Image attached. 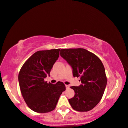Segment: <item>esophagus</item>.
Returning a JSON list of instances; mask_svg holds the SVG:
<instances>
[{
	"label": "esophagus",
	"instance_id": "1",
	"mask_svg": "<svg viewBox=\"0 0 128 128\" xmlns=\"http://www.w3.org/2000/svg\"><path fill=\"white\" fill-rule=\"evenodd\" d=\"M66 89H68V88H69V85H66Z\"/></svg>",
	"mask_w": 128,
	"mask_h": 128
}]
</instances>
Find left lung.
I'll list each match as a JSON object with an SVG mask.
<instances>
[{
    "label": "left lung",
    "instance_id": "left-lung-1",
    "mask_svg": "<svg viewBox=\"0 0 128 128\" xmlns=\"http://www.w3.org/2000/svg\"><path fill=\"white\" fill-rule=\"evenodd\" d=\"M60 56L72 69L73 77H80L81 84L72 86L74 96L69 99L73 110L86 112L100 102L107 85L104 67L99 58L84 48L62 49Z\"/></svg>",
    "mask_w": 128,
    "mask_h": 128
}]
</instances>
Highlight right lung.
Instances as JSON below:
<instances>
[{
	"instance_id": "add662e5",
	"label": "right lung",
	"mask_w": 128,
	"mask_h": 128,
	"mask_svg": "<svg viewBox=\"0 0 128 128\" xmlns=\"http://www.w3.org/2000/svg\"><path fill=\"white\" fill-rule=\"evenodd\" d=\"M60 49L39 51L24 64L18 74L21 94L28 107L38 113H46L56 107L60 95L66 90L62 82L47 83L52 68L59 56Z\"/></svg>"
}]
</instances>
